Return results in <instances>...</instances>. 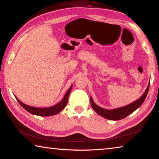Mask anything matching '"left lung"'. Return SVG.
<instances>
[{
	"label": "left lung",
	"mask_w": 159,
	"mask_h": 159,
	"mask_svg": "<svg viewBox=\"0 0 159 159\" xmlns=\"http://www.w3.org/2000/svg\"><path fill=\"white\" fill-rule=\"evenodd\" d=\"M149 85L150 83H149V85H148L147 89L144 91L143 95H142L138 100L134 101L133 103L129 104L125 107H120V108L117 109H114L111 110L102 108V107L97 105L95 102H94L93 98L90 97L91 106H92L94 111L96 113H98L99 115H100L101 116L107 118V119L112 120L123 119V118H125L126 116H128V115L132 114V113L135 111L137 109H138L139 107L142 105V103H143L144 101L145 100V99H146L148 91H149Z\"/></svg>",
	"instance_id": "left-lung-1"
}]
</instances>
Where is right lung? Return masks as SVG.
Listing matches in <instances>:
<instances>
[{
    "label": "right lung",
    "instance_id": "1",
    "mask_svg": "<svg viewBox=\"0 0 159 159\" xmlns=\"http://www.w3.org/2000/svg\"><path fill=\"white\" fill-rule=\"evenodd\" d=\"M72 86L73 85H71V87L69 88V89L65 94V95H64V98L61 99L58 104H55V105H54L52 107H45V108H40V107L29 106L27 104L22 103L20 99H18V98L16 96H15V98L17 99V100L18 101L19 103L20 104V105L26 111L31 113V114L34 115H36V116H53V115L59 114L61 110H63L64 108H65L67 102H68L69 96L70 92H71V90L72 89Z\"/></svg>",
    "mask_w": 159,
    "mask_h": 159
}]
</instances>
